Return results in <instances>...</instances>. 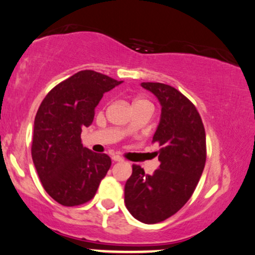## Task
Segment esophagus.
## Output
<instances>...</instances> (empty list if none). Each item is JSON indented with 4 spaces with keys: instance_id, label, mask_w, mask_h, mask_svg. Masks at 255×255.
I'll use <instances>...</instances> for the list:
<instances>
[{
    "instance_id": "1",
    "label": "esophagus",
    "mask_w": 255,
    "mask_h": 255,
    "mask_svg": "<svg viewBox=\"0 0 255 255\" xmlns=\"http://www.w3.org/2000/svg\"><path fill=\"white\" fill-rule=\"evenodd\" d=\"M112 160H113V162H124V159L121 158L120 156H117V155L112 156Z\"/></svg>"
}]
</instances>
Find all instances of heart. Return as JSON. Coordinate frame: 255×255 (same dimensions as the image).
Returning <instances> with one entry per match:
<instances>
[{
    "instance_id": "1",
    "label": "heart",
    "mask_w": 255,
    "mask_h": 255,
    "mask_svg": "<svg viewBox=\"0 0 255 255\" xmlns=\"http://www.w3.org/2000/svg\"><path fill=\"white\" fill-rule=\"evenodd\" d=\"M142 102H145V100H136V102H135L134 104H136V103H142Z\"/></svg>"
}]
</instances>
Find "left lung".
Returning a JSON list of instances; mask_svg holds the SVG:
<instances>
[{"instance_id": "8db88e82", "label": "left lung", "mask_w": 255, "mask_h": 255, "mask_svg": "<svg viewBox=\"0 0 255 255\" xmlns=\"http://www.w3.org/2000/svg\"><path fill=\"white\" fill-rule=\"evenodd\" d=\"M162 106L152 143L159 144V167L146 174L138 165L125 185V203L145 224L165 221L184 207L198 185L206 164V131L196 107L177 89L143 82Z\"/></svg>"}]
</instances>
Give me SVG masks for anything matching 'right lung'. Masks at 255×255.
Masks as SVG:
<instances>
[{"instance_id": "obj_1", "label": "right lung", "mask_w": 255, "mask_h": 255, "mask_svg": "<svg viewBox=\"0 0 255 255\" xmlns=\"http://www.w3.org/2000/svg\"><path fill=\"white\" fill-rule=\"evenodd\" d=\"M121 83L97 71L82 70L53 88L39 106L32 159L45 191L62 206L90 201L110 170V157L84 148L81 132L92 124L104 93Z\"/></svg>"}]
</instances>
